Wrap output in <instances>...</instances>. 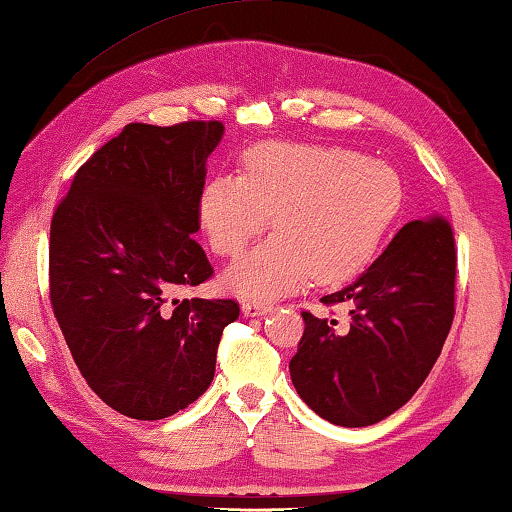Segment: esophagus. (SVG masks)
Returning a JSON list of instances; mask_svg holds the SVG:
<instances>
[{"mask_svg":"<svg viewBox=\"0 0 512 512\" xmlns=\"http://www.w3.org/2000/svg\"><path fill=\"white\" fill-rule=\"evenodd\" d=\"M274 311V304H267V301H245L242 304V313L247 317H261Z\"/></svg>","mask_w":512,"mask_h":512,"instance_id":"obj_1","label":"esophagus"}]
</instances>
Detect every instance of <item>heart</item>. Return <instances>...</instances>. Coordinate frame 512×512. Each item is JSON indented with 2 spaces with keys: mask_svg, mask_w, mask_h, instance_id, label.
<instances>
[{
  "mask_svg": "<svg viewBox=\"0 0 512 512\" xmlns=\"http://www.w3.org/2000/svg\"><path fill=\"white\" fill-rule=\"evenodd\" d=\"M404 201L399 174L345 147L265 142L199 195V222L217 256L233 258L267 229L279 233L226 272L245 297L270 299L317 274L342 281L370 263Z\"/></svg>",
  "mask_w": 512,
  "mask_h": 512,
  "instance_id": "obj_1",
  "label": "heart"
}]
</instances>
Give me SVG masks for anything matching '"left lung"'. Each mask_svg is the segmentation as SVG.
Here are the masks:
<instances>
[{
  "label": "left lung",
  "mask_w": 512,
  "mask_h": 512,
  "mask_svg": "<svg viewBox=\"0 0 512 512\" xmlns=\"http://www.w3.org/2000/svg\"><path fill=\"white\" fill-rule=\"evenodd\" d=\"M456 242L445 217L401 226L351 286L322 297L349 304V322L304 317L290 360L299 397L326 422L356 429L385 420L415 395L454 322Z\"/></svg>",
  "instance_id": "1"
}]
</instances>
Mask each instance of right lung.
<instances>
[{"label": "right lung", "instance_id": "obj_1", "mask_svg": "<svg viewBox=\"0 0 512 512\" xmlns=\"http://www.w3.org/2000/svg\"><path fill=\"white\" fill-rule=\"evenodd\" d=\"M222 122H133L83 163L49 231V299L95 395L163 420L208 390L233 299H177L213 276L199 231Z\"/></svg>", "mask_w": 512, "mask_h": 512}]
</instances>
